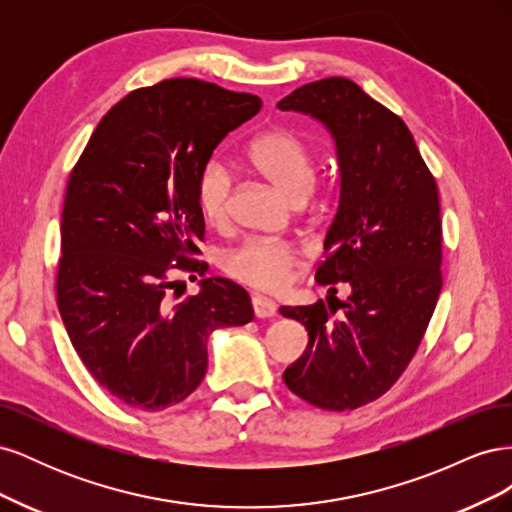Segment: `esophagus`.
I'll use <instances>...</instances> for the list:
<instances>
[{"label": "esophagus", "mask_w": 512, "mask_h": 512, "mask_svg": "<svg viewBox=\"0 0 512 512\" xmlns=\"http://www.w3.org/2000/svg\"><path fill=\"white\" fill-rule=\"evenodd\" d=\"M252 307H254V314L256 318H271L275 316V303L267 297H262V294H254L252 297Z\"/></svg>", "instance_id": "esophagus-1"}]
</instances>
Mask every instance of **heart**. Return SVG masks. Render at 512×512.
I'll list each match as a JSON object with an SVG mask.
<instances>
[{"mask_svg": "<svg viewBox=\"0 0 512 512\" xmlns=\"http://www.w3.org/2000/svg\"><path fill=\"white\" fill-rule=\"evenodd\" d=\"M250 164L290 200H303L312 188V151L301 136L290 130H271L258 136L250 147ZM232 179L226 166L209 162L198 177L196 198L209 224H224L230 207ZM299 262L297 247L284 241L250 239L222 256V269L235 280L254 288H280L290 269Z\"/></svg>", "mask_w": 512, "mask_h": 512, "instance_id": "heart-1", "label": "heart"}]
</instances>
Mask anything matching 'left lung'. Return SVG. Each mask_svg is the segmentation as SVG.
<instances>
[{
  "label": "left lung",
  "instance_id": "left-lung-1",
  "mask_svg": "<svg viewBox=\"0 0 512 512\" xmlns=\"http://www.w3.org/2000/svg\"><path fill=\"white\" fill-rule=\"evenodd\" d=\"M329 130L339 205L316 282L327 303L282 305L309 342L284 371L288 389L322 410H354L384 395L421 344L442 290L436 179L408 126L342 76L294 89L277 104ZM333 283H346L339 302ZM340 314L337 315L336 312Z\"/></svg>",
  "mask_w": 512,
  "mask_h": 512
}]
</instances>
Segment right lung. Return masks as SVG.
<instances>
[{"label":"right lung","mask_w":512,"mask_h":512,"mask_svg":"<svg viewBox=\"0 0 512 512\" xmlns=\"http://www.w3.org/2000/svg\"><path fill=\"white\" fill-rule=\"evenodd\" d=\"M260 106L196 79L136 89L102 117L72 170L57 307L89 374L132 408L179 404L205 378L209 335L254 318L250 294L207 277L192 256L205 237L198 177ZM173 268L198 272L201 290L170 306Z\"/></svg>","instance_id":"add662e5"}]
</instances>
